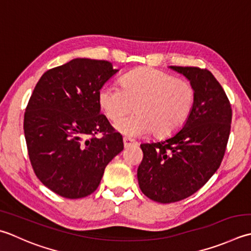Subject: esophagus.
Segmentation results:
<instances>
[{
  "label": "esophagus",
  "mask_w": 251,
  "mask_h": 251,
  "mask_svg": "<svg viewBox=\"0 0 251 251\" xmlns=\"http://www.w3.org/2000/svg\"><path fill=\"white\" fill-rule=\"evenodd\" d=\"M123 141H124L125 148H128V147H130V146H136L137 145V141L132 140L130 138H127V137H124V138H123Z\"/></svg>",
  "instance_id": "1"
}]
</instances>
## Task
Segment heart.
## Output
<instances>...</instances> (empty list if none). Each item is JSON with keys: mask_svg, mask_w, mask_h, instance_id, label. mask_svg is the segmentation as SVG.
I'll use <instances>...</instances> for the list:
<instances>
[{"mask_svg": "<svg viewBox=\"0 0 251 251\" xmlns=\"http://www.w3.org/2000/svg\"><path fill=\"white\" fill-rule=\"evenodd\" d=\"M122 88L105 85L99 91V104L107 119L115 122L135 105L136 114L119 121L115 128L130 137L152 131L163 138L181 128L193 112L196 91L190 82L168 73L142 67L122 78Z\"/></svg>", "mask_w": 251, "mask_h": 251, "instance_id": "obj_1", "label": "heart"}]
</instances>
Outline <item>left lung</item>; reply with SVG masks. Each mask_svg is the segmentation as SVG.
Instances as JSON below:
<instances>
[{
	"label": "left lung",
	"mask_w": 251,
	"mask_h": 251,
	"mask_svg": "<svg viewBox=\"0 0 251 251\" xmlns=\"http://www.w3.org/2000/svg\"><path fill=\"white\" fill-rule=\"evenodd\" d=\"M190 80L196 91L193 112L172 138L141 144L137 171L142 193L171 203L194 195L220 168L226 150L232 105L220 82L207 68L171 66Z\"/></svg>",
	"instance_id": "1"
}]
</instances>
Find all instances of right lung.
Returning <instances> with one entry per match:
<instances>
[{"instance_id": "obj_1", "label": "right lung", "mask_w": 251, "mask_h": 251, "mask_svg": "<svg viewBox=\"0 0 251 251\" xmlns=\"http://www.w3.org/2000/svg\"><path fill=\"white\" fill-rule=\"evenodd\" d=\"M116 72L107 61L75 58L44 73L28 101L29 160L41 183L64 198L91 195L124 149L120 132L100 114L99 91Z\"/></svg>"}]
</instances>
